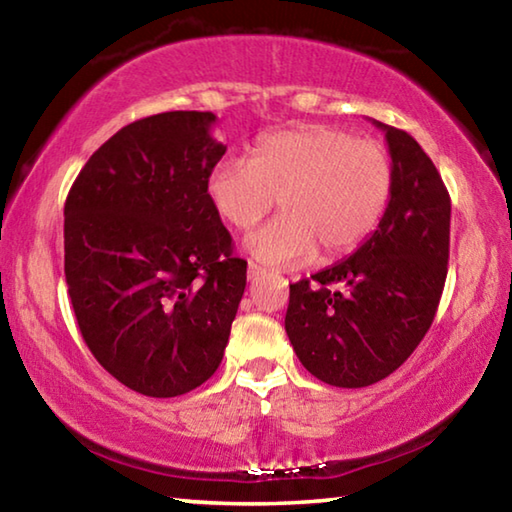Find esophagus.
I'll use <instances>...</instances> for the list:
<instances>
[{
	"label": "esophagus",
	"instance_id": "34e87169",
	"mask_svg": "<svg viewBox=\"0 0 512 512\" xmlns=\"http://www.w3.org/2000/svg\"><path fill=\"white\" fill-rule=\"evenodd\" d=\"M266 271L262 266H257V264H248V280L250 282H255V280H259V277H262Z\"/></svg>",
	"mask_w": 512,
	"mask_h": 512
}]
</instances>
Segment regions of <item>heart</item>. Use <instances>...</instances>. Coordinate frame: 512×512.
Here are the masks:
<instances>
[{"mask_svg": "<svg viewBox=\"0 0 512 512\" xmlns=\"http://www.w3.org/2000/svg\"><path fill=\"white\" fill-rule=\"evenodd\" d=\"M395 187L391 153L375 140L334 126H302L264 135L248 160L228 158L207 173L214 212L239 232L273 210L282 214L246 241L266 266L336 259L359 248L386 214Z\"/></svg>", "mask_w": 512, "mask_h": 512, "instance_id": "1", "label": "heart"}]
</instances>
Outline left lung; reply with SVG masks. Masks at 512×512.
Segmentation results:
<instances>
[{
    "instance_id": "1",
    "label": "left lung",
    "mask_w": 512,
    "mask_h": 512,
    "mask_svg": "<svg viewBox=\"0 0 512 512\" xmlns=\"http://www.w3.org/2000/svg\"><path fill=\"white\" fill-rule=\"evenodd\" d=\"M386 133L395 187L357 253L289 287V341L311 375L363 388L397 370L429 332L445 289L452 201L422 146Z\"/></svg>"
}]
</instances>
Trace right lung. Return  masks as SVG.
Segmentation results:
<instances>
[{"instance_id": "add662e5", "label": "right lung", "mask_w": 512, "mask_h": 512, "mask_svg": "<svg viewBox=\"0 0 512 512\" xmlns=\"http://www.w3.org/2000/svg\"><path fill=\"white\" fill-rule=\"evenodd\" d=\"M212 112L137 119L85 162L65 201V280L103 368L149 397H176L223 359L246 262L207 198L225 146Z\"/></svg>"}]
</instances>
